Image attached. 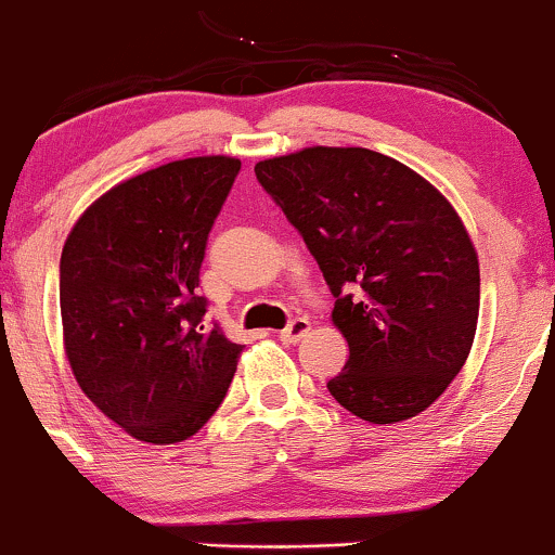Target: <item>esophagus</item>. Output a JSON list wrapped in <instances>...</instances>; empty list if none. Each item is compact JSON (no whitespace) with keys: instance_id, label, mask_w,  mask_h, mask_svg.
<instances>
[{"instance_id":"34e87169","label":"esophagus","mask_w":555,"mask_h":555,"mask_svg":"<svg viewBox=\"0 0 555 555\" xmlns=\"http://www.w3.org/2000/svg\"><path fill=\"white\" fill-rule=\"evenodd\" d=\"M308 331H310L308 318H292V321L286 323V328H282L279 339L286 344H297L302 336H308Z\"/></svg>"}]
</instances>
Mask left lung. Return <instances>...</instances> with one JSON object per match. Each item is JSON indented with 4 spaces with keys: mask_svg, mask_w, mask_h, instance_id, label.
I'll use <instances>...</instances> for the list:
<instances>
[{
    "mask_svg": "<svg viewBox=\"0 0 555 555\" xmlns=\"http://www.w3.org/2000/svg\"><path fill=\"white\" fill-rule=\"evenodd\" d=\"M323 271L349 360L328 391L367 423L420 415L473 347L480 269L451 203L367 149H305L256 164Z\"/></svg>",
    "mask_w": 555,
    "mask_h": 555,
    "instance_id": "8db88e82",
    "label": "left lung"
}]
</instances>
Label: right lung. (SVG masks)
Instances as JSON below:
<instances>
[{
	"instance_id": "obj_1",
	"label": "right lung",
	"mask_w": 555,
	"mask_h": 555,
	"mask_svg": "<svg viewBox=\"0 0 555 555\" xmlns=\"http://www.w3.org/2000/svg\"><path fill=\"white\" fill-rule=\"evenodd\" d=\"M242 164L197 156L132 177L80 216L60 260L62 328L86 397L145 443L195 436L242 344L206 326L208 234Z\"/></svg>"
}]
</instances>
